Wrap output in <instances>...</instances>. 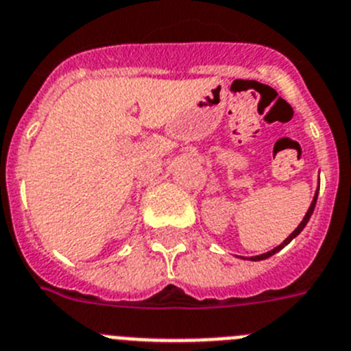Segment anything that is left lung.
I'll return each instance as SVG.
<instances>
[{
	"mask_svg": "<svg viewBox=\"0 0 351 351\" xmlns=\"http://www.w3.org/2000/svg\"><path fill=\"white\" fill-rule=\"evenodd\" d=\"M318 189H319V187H318ZM316 199H318V191H316V196H315V199H313V203H311V206H309V210H307V213H306V217H304V221H302V222H300V224H298V228H297V230H295V231H293V233L289 234L288 239H286V240H285V242H282V243H281V245H279V247L272 249V251H268V252H267V254H260V256H252L251 260H252V261H260V260H267V258H270V256H272V254H276V252H277V251H281V249H282V247H285V245H288V243H289V242H291V240H293V239H295V237H297V234H298V233H300V231H302V230H304V228H306L307 221H309V219H311V215H313V212H315V206H316Z\"/></svg>",
	"mask_w": 351,
	"mask_h": 351,
	"instance_id": "obj_1",
	"label": "left lung"
}]
</instances>
